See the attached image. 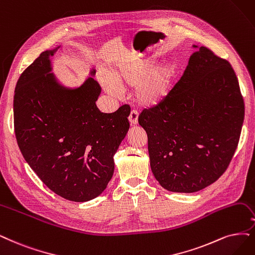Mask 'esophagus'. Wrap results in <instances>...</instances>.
Listing matches in <instances>:
<instances>
[{
  "label": "esophagus",
  "mask_w": 255,
  "mask_h": 255,
  "mask_svg": "<svg viewBox=\"0 0 255 255\" xmlns=\"http://www.w3.org/2000/svg\"><path fill=\"white\" fill-rule=\"evenodd\" d=\"M137 119H138V112L136 110H131L129 115V122L131 123V125H136Z\"/></svg>",
  "instance_id": "1"
}]
</instances>
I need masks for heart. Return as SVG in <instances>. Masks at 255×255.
Wrapping results in <instances>:
<instances>
[{
	"label": "heart",
	"instance_id": "b5f03b06",
	"mask_svg": "<svg viewBox=\"0 0 255 255\" xmlns=\"http://www.w3.org/2000/svg\"><path fill=\"white\" fill-rule=\"evenodd\" d=\"M153 68L154 61L151 59L122 63L109 71V80H104V85L112 93L118 92L116 85L122 88L137 86L135 96L140 105L155 106L170 90L174 69L170 65Z\"/></svg>",
	"mask_w": 255,
	"mask_h": 255
}]
</instances>
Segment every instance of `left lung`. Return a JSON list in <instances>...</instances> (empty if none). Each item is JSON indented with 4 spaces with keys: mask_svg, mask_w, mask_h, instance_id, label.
Masks as SVG:
<instances>
[{
    "mask_svg": "<svg viewBox=\"0 0 255 255\" xmlns=\"http://www.w3.org/2000/svg\"><path fill=\"white\" fill-rule=\"evenodd\" d=\"M244 117L230 63L200 47L167 97L138 116L156 181L168 191L191 193L219 180L238 148Z\"/></svg>",
    "mask_w": 255,
    "mask_h": 255,
    "instance_id": "obj_1",
    "label": "left lung"
}]
</instances>
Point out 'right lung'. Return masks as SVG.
I'll use <instances>...</instances> for the list:
<instances>
[{
    "label": "right lung",
    "mask_w": 255,
    "mask_h": 255,
    "mask_svg": "<svg viewBox=\"0 0 255 255\" xmlns=\"http://www.w3.org/2000/svg\"><path fill=\"white\" fill-rule=\"evenodd\" d=\"M58 48L42 52L17 80L14 132L25 161L51 191L87 202L111 180L113 155L129 129L130 109L101 112L96 104L101 87L92 78L74 89L59 84L49 73V56Z\"/></svg>",
    "instance_id": "obj_1"
}]
</instances>
